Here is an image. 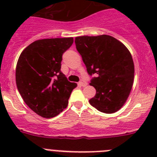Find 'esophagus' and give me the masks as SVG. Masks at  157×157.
<instances>
[{
    "label": "esophagus",
    "mask_w": 157,
    "mask_h": 157,
    "mask_svg": "<svg viewBox=\"0 0 157 157\" xmlns=\"http://www.w3.org/2000/svg\"><path fill=\"white\" fill-rule=\"evenodd\" d=\"M78 84L80 85V86H83V87H85V86H87V83H86V81H84V80H81L80 82H79Z\"/></svg>",
    "instance_id": "esophagus-1"
}]
</instances>
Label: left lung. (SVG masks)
Listing matches in <instances>:
<instances>
[{"mask_svg":"<svg viewBox=\"0 0 157 157\" xmlns=\"http://www.w3.org/2000/svg\"><path fill=\"white\" fill-rule=\"evenodd\" d=\"M90 75L96 74L90 85L96 93L89 100L99 112L110 114L119 110L132 89L134 64L131 52L120 41L108 35L75 38Z\"/></svg>","mask_w":157,"mask_h":157,"instance_id":"1","label":"left lung"}]
</instances>
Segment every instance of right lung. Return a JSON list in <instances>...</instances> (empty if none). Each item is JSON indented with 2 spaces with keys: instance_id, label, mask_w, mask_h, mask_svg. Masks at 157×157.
Returning a JSON list of instances; mask_svg holds the SVG:
<instances>
[{
  "instance_id": "1",
  "label": "right lung",
  "mask_w": 157,
  "mask_h": 157,
  "mask_svg": "<svg viewBox=\"0 0 157 157\" xmlns=\"http://www.w3.org/2000/svg\"><path fill=\"white\" fill-rule=\"evenodd\" d=\"M73 37L40 39L22 52L16 67V83L25 103L37 115L53 118L68 105L77 87L61 71L62 55Z\"/></svg>"
}]
</instances>
